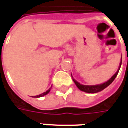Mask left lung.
<instances>
[{
  "mask_svg": "<svg viewBox=\"0 0 128 128\" xmlns=\"http://www.w3.org/2000/svg\"><path fill=\"white\" fill-rule=\"evenodd\" d=\"M121 65H122V61L120 62V68H119V70H117L116 73L107 82H104L103 84H101V85H96V86H84V85L80 84V82H78V81H76L74 79H73V78L72 79H73L74 82L75 83V85L77 86V87L79 88L80 90H82L83 92H86V93H88V94H96V93H98V92H100V91L103 90L104 89H105L106 88H107V87L109 86L110 84L112 83V82L114 80V79L116 78V77L117 76V74H118V72L120 71V69L121 67Z\"/></svg>",
  "mask_w": 128,
  "mask_h": 128,
  "instance_id": "8db88e82",
  "label": "left lung"
}]
</instances>
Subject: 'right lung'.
<instances>
[{
  "mask_svg": "<svg viewBox=\"0 0 128 128\" xmlns=\"http://www.w3.org/2000/svg\"><path fill=\"white\" fill-rule=\"evenodd\" d=\"M50 89H51V88H49L48 90L46 91V92H45V93H43V94H40V95H38V96H34V98H40V97H42V96H46V95H47V94H48L49 92H50Z\"/></svg>",
  "mask_w": 128,
  "mask_h": 128,
  "instance_id": "1",
  "label": "right lung"
}]
</instances>
